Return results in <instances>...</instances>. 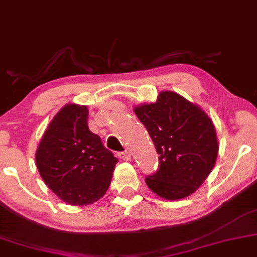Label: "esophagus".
Here are the masks:
<instances>
[{
  "mask_svg": "<svg viewBox=\"0 0 257 257\" xmlns=\"http://www.w3.org/2000/svg\"><path fill=\"white\" fill-rule=\"evenodd\" d=\"M117 156H118V158L123 159V160H131V158H132V154H131V152H129V151H124V152H119L118 154H117Z\"/></svg>",
  "mask_w": 257,
  "mask_h": 257,
  "instance_id": "34e87169",
  "label": "esophagus"
}]
</instances>
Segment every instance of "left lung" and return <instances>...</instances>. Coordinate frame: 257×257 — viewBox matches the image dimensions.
Returning a JSON list of instances; mask_svg holds the SVG:
<instances>
[{
    "instance_id": "1",
    "label": "left lung",
    "mask_w": 257,
    "mask_h": 257,
    "mask_svg": "<svg viewBox=\"0 0 257 257\" xmlns=\"http://www.w3.org/2000/svg\"><path fill=\"white\" fill-rule=\"evenodd\" d=\"M152 139L159 165L145 178L166 200L191 195L211 174L219 145L213 122L197 105L175 92H160L156 103L134 109Z\"/></svg>"
}]
</instances>
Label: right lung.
<instances>
[{"mask_svg": "<svg viewBox=\"0 0 257 257\" xmlns=\"http://www.w3.org/2000/svg\"><path fill=\"white\" fill-rule=\"evenodd\" d=\"M85 105L67 104L46 129L36 152L40 177L62 201L93 203L111 183L117 158L88 129Z\"/></svg>", "mask_w": 257, "mask_h": 257, "instance_id": "1", "label": "right lung"}]
</instances>
